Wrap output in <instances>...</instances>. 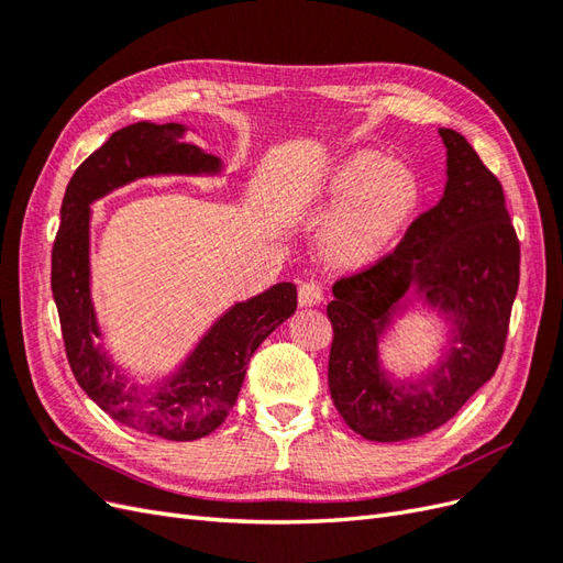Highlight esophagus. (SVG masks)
<instances>
[{
	"mask_svg": "<svg viewBox=\"0 0 563 563\" xmlns=\"http://www.w3.org/2000/svg\"><path fill=\"white\" fill-rule=\"evenodd\" d=\"M298 300H300L302 308H312V305H319V302L323 300V288H321V284L314 282V279L302 282V284L298 286Z\"/></svg>",
	"mask_w": 563,
	"mask_h": 563,
	"instance_id": "obj_1",
	"label": "esophagus"
}]
</instances>
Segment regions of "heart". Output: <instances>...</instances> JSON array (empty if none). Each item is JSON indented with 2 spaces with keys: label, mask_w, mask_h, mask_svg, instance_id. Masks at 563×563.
Instances as JSON below:
<instances>
[{
  "label": "heart",
  "mask_w": 563,
  "mask_h": 563,
  "mask_svg": "<svg viewBox=\"0 0 563 563\" xmlns=\"http://www.w3.org/2000/svg\"><path fill=\"white\" fill-rule=\"evenodd\" d=\"M323 195L331 201L345 197L327 230L331 253L343 263H368L404 230L420 190L406 164L356 152L338 166Z\"/></svg>",
  "instance_id": "obj_1"
}]
</instances>
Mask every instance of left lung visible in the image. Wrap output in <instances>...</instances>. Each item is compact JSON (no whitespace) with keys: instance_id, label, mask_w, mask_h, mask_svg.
<instances>
[{"instance_id":"obj_1","label":"left lung","mask_w":563,"mask_h":563,"mask_svg":"<svg viewBox=\"0 0 563 563\" xmlns=\"http://www.w3.org/2000/svg\"><path fill=\"white\" fill-rule=\"evenodd\" d=\"M446 190L380 261L340 277L327 314L333 327L329 389L338 413L371 441H406L449 422L496 373L519 288V240L500 180L453 129ZM411 287L454 321L450 354L420 384L395 386L377 362V338Z\"/></svg>"}]
</instances>
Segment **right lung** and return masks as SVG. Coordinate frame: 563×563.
I'll use <instances>...</instances> for the list:
<instances>
[{
  "mask_svg": "<svg viewBox=\"0 0 563 563\" xmlns=\"http://www.w3.org/2000/svg\"><path fill=\"white\" fill-rule=\"evenodd\" d=\"M185 133L183 124L150 122L114 131L67 183L51 251V291L79 387L117 422L168 441H192L223 424L240 397L251 354L298 308L291 282L236 302L201 338L176 376L155 389L129 385L96 345L100 331L89 294V203L143 176L218 174L220 159L187 143Z\"/></svg>",
  "mask_w": 563,
  "mask_h": 563,
  "instance_id": "right-lung-1",
  "label": "right lung"
}]
</instances>
